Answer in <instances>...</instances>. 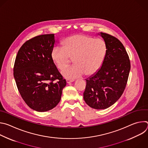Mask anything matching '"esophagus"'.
<instances>
[{
    "label": "esophagus",
    "mask_w": 148,
    "mask_h": 148,
    "mask_svg": "<svg viewBox=\"0 0 148 148\" xmlns=\"http://www.w3.org/2000/svg\"><path fill=\"white\" fill-rule=\"evenodd\" d=\"M74 80V79H66V81H67V84H71L72 82H73Z\"/></svg>",
    "instance_id": "34e87169"
}]
</instances>
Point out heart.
<instances>
[{
  "label": "heart",
  "instance_id": "obj_1",
  "mask_svg": "<svg viewBox=\"0 0 148 148\" xmlns=\"http://www.w3.org/2000/svg\"><path fill=\"white\" fill-rule=\"evenodd\" d=\"M63 47H55L51 58L58 69H66L73 58L74 65L61 72L66 78L74 79L95 74L101 67L107 53L106 43L101 38L85 34H75L66 38Z\"/></svg>",
  "mask_w": 148,
  "mask_h": 148
}]
</instances>
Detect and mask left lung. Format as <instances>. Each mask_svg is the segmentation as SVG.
Segmentation results:
<instances>
[{"instance_id":"1","label":"left lung","mask_w":148,"mask_h":148,"mask_svg":"<svg viewBox=\"0 0 148 148\" xmlns=\"http://www.w3.org/2000/svg\"><path fill=\"white\" fill-rule=\"evenodd\" d=\"M98 34L106 43L107 53L99 70L86 79L83 95L90 107L104 110L114 104L123 94L131 64L128 55L118 39L102 32Z\"/></svg>"}]
</instances>
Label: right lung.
Returning a JSON list of instances; mask_svg holds the SVG:
<instances>
[{"instance_id": "obj_1", "label": "right lung", "mask_w": 148, "mask_h": 148, "mask_svg": "<svg viewBox=\"0 0 148 148\" xmlns=\"http://www.w3.org/2000/svg\"><path fill=\"white\" fill-rule=\"evenodd\" d=\"M56 41L54 34L36 36L25 42L16 57L13 75L18 90L28 106L37 112L54 108L67 84L51 58Z\"/></svg>"}]
</instances>
